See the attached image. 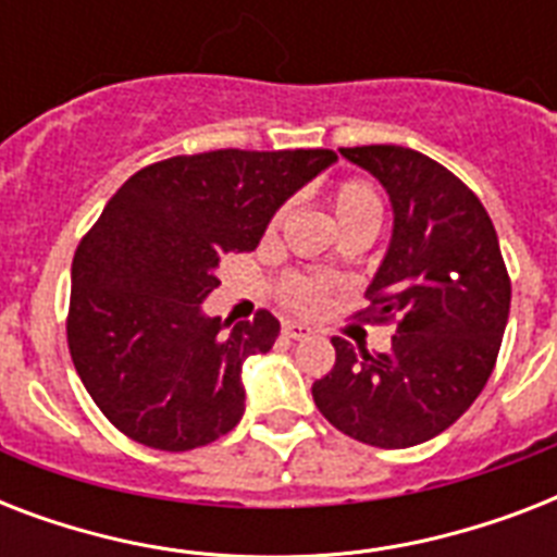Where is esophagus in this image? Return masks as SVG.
Returning a JSON list of instances; mask_svg holds the SVG:
<instances>
[{
	"label": "esophagus",
	"mask_w": 557,
	"mask_h": 557,
	"mask_svg": "<svg viewBox=\"0 0 557 557\" xmlns=\"http://www.w3.org/2000/svg\"><path fill=\"white\" fill-rule=\"evenodd\" d=\"M283 335L292 341H304V338H312V326H306V323H283Z\"/></svg>",
	"instance_id": "1"
}]
</instances>
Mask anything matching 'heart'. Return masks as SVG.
<instances>
[{"mask_svg":"<svg viewBox=\"0 0 557 557\" xmlns=\"http://www.w3.org/2000/svg\"><path fill=\"white\" fill-rule=\"evenodd\" d=\"M332 208H335V216H338L344 231H352V227H375L379 231L381 216H384V201H381L379 190L370 182H364V178H344V182H338L335 190H332ZM277 219L280 216H274L271 225H277ZM330 292V280L300 274V271H292V274L280 280V297L292 309H297V312L321 309Z\"/></svg>","mask_w":557,"mask_h":557,"instance_id":"heart-1","label":"heart"}]
</instances>
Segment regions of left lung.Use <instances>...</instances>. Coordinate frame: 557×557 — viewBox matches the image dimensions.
<instances>
[{
    "label": "left lung",
    "instance_id": "1",
    "mask_svg": "<svg viewBox=\"0 0 557 557\" xmlns=\"http://www.w3.org/2000/svg\"><path fill=\"white\" fill-rule=\"evenodd\" d=\"M393 201V239L358 318L396 323L389 352L332 338L314 405L352 440L410 448L440 436L483 393L509 321L511 280L476 193L440 161L396 144L341 147Z\"/></svg>",
    "mask_w": 557,
    "mask_h": 557
}]
</instances>
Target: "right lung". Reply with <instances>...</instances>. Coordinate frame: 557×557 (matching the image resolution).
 <instances>
[{"label":"right lung","mask_w":557,"mask_h":557,"mask_svg":"<svg viewBox=\"0 0 557 557\" xmlns=\"http://www.w3.org/2000/svg\"><path fill=\"white\" fill-rule=\"evenodd\" d=\"M338 159L332 150H213L129 176L72 262L65 338L100 413L156 450H193L243 419V364L280 321L227 330L201 314L225 253L253 251L274 210Z\"/></svg>","instance_id":"1"}]
</instances>
